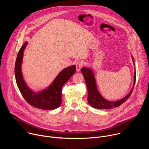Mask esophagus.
Instances as JSON below:
<instances>
[{
	"label": "esophagus",
	"mask_w": 149,
	"mask_h": 149,
	"mask_svg": "<svg viewBox=\"0 0 149 149\" xmlns=\"http://www.w3.org/2000/svg\"><path fill=\"white\" fill-rule=\"evenodd\" d=\"M82 65H83V62H81V61H78L76 63L75 66H76V70H77V72H79L80 71Z\"/></svg>",
	"instance_id": "1"
}]
</instances>
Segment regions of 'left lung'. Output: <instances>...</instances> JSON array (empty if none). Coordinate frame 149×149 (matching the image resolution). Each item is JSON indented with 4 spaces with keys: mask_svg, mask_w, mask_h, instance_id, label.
Listing matches in <instances>:
<instances>
[{
    "mask_svg": "<svg viewBox=\"0 0 149 149\" xmlns=\"http://www.w3.org/2000/svg\"><path fill=\"white\" fill-rule=\"evenodd\" d=\"M132 58L134 63V66L135 67L134 58L132 55ZM81 71L87 85L88 91V102L92 107L96 109H111L118 107L129 98L133 91L136 82V71H134L133 86L130 93L124 98L117 101H109L105 99L99 93L97 87L94 72L92 69L91 68L83 67L81 68Z\"/></svg>",
    "mask_w": 149,
    "mask_h": 149,
    "instance_id": "8db88e82",
    "label": "left lung"
}]
</instances>
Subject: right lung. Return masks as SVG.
I'll return each mask as SVG.
<instances>
[{
    "instance_id": "1",
    "label": "right lung",
    "mask_w": 149,
    "mask_h": 149,
    "mask_svg": "<svg viewBox=\"0 0 149 149\" xmlns=\"http://www.w3.org/2000/svg\"><path fill=\"white\" fill-rule=\"evenodd\" d=\"M27 45L28 42H25L16 57L15 75L17 87L25 100L33 107L45 110H55L58 108L61 104L62 87L75 72V65L67 67L62 70L46 89L39 92H34L27 86L21 70L24 53Z\"/></svg>"
}]
</instances>
